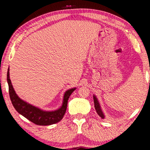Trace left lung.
<instances>
[{
    "label": "left lung",
    "instance_id": "left-lung-1",
    "mask_svg": "<svg viewBox=\"0 0 150 150\" xmlns=\"http://www.w3.org/2000/svg\"><path fill=\"white\" fill-rule=\"evenodd\" d=\"M93 97L94 106H95V109L96 110V112H97V113L98 114V115H99L100 117L102 118V119H104V117H105V116H104V112H102L101 106H100V105L99 101H98V98H96V96L95 95H93Z\"/></svg>",
    "mask_w": 150,
    "mask_h": 150
}]
</instances>
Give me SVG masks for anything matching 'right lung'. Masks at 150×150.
Listing matches in <instances>:
<instances>
[{"mask_svg":"<svg viewBox=\"0 0 150 150\" xmlns=\"http://www.w3.org/2000/svg\"><path fill=\"white\" fill-rule=\"evenodd\" d=\"M7 80L9 85V93L11 101L15 109L27 120L40 126H48L60 122L65 113L67 101L69 96L76 88L67 90L63 96L62 105L59 108L52 111H46L33 106L18 97L12 85L9 78V67L8 68Z\"/></svg>","mask_w":150,"mask_h":150,"instance_id":"1","label":"right lung"}]
</instances>
